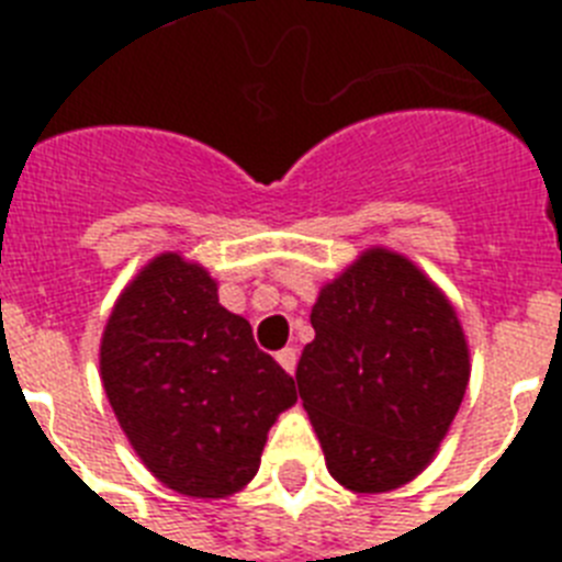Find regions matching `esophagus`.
<instances>
[{"label":"esophagus","mask_w":562,"mask_h":562,"mask_svg":"<svg viewBox=\"0 0 562 562\" xmlns=\"http://www.w3.org/2000/svg\"><path fill=\"white\" fill-rule=\"evenodd\" d=\"M277 361H280V368L285 370V373H294V368H297V350H294V347H285V350L277 352Z\"/></svg>","instance_id":"34e87169"}]
</instances>
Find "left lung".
I'll return each mask as SVG.
<instances>
[{
  "label": "left lung",
  "instance_id": "obj_1",
  "mask_svg": "<svg viewBox=\"0 0 562 562\" xmlns=\"http://www.w3.org/2000/svg\"><path fill=\"white\" fill-rule=\"evenodd\" d=\"M297 387L326 470L387 493L435 461L470 382V344L443 291L408 256L368 247L312 306Z\"/></svg>",
  "mask_w": 562,
  "mask_h": 562
}]
</instances>
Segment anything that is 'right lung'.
I'll use <instances>...</instances> for the list:
<instances>
[{
  "label": "right lung",
  "mask_w": 562,
  "mask_h": 562,
  "mask_svg": "<svg viewBox=\"0 0 562 562\" xmlns=\"http://www.w3.org/2000/svg\"><path fill=\"white\" fill-rule=\"evenodd\" d=\"M101 382L154 479L189 498H227L254 481L265 440L297 402L218 282L180 254L154 256L119 294L101 335Z\"/></svg>",
  "instance_id": "right-lung-1"
}]
</instances>
